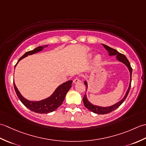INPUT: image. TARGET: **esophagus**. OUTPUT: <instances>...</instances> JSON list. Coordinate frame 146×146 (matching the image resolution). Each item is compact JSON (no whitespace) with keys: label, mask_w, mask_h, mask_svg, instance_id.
Instances as JSON below:
<instances>
[{"label":"esophagus","mask_w":146,"mask_h":146,"mask_svg":"<svg viewBox=\"0 0 146 146\" xmlns=\"http://www.w3.org/2000/svg\"><path fill=\"white\" fill-rule=\"evenodd\" d=\"M79 82H80V80L78 78H76L74 79V80H73V83H75V84H76V83H79Z\"/></svg>","instance_id":"esophagus-1"}]
</instances>
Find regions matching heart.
<instances>
[{
  "label": "heart",
  "instance_id": "heart-1",
  "mask_svg": "<svg viewBox=\"0 0 146 146\" xmlns=\"http://www.w3.org/2000/svg\"><path fill=\"white\" fill-rule=\"evenodd\" d=\"M100 60H101V57H100V56L98 55V56H97L95 57V63H98L100 61Z\"/></svg>",
  "mask_w": 146,
  "mask_h": 146
}]
</instances>
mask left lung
<instances>
[{"label": "left lung", "instance_id": "obj_1", "mask_svg": "<svg viewBox=\"0 0 146 146\" xmlns=\"http://www.w3.org/2000/svg\"><path fill=\"white\" fill-rule=\"evenodd\" d=\"M102 45L104 46V47L107 49L108 51V53H109L110 56H116L117 60H119V61L122 62L123 64H125L127 66L128 69L130 71V75H131V80H130V84L128 88L126 94L125 95V97H123L122 100L119 101L118 103L115 104L113 105H111V106L110 107H98L97 106V105H92L91 103H90L89 101L87 100V98H86V95H85L84 97L83 98V104H84L85 107L86 108H87L88 110L92 111V112L97 113V114H107L111 112V111H113L114 110H115L116 108L119 107L120 105L122 104L124 100L126 99L129 93L130 89H131V82H132V68L131 66V64H130L129 60H127V58H126L125 56L123 54L120 53L119 52H118L116 49L111 48L109 46H108L105 44H102ZM85 84L86 85V90H87L88 88V85L87 83H86V81H85Z\"/></svg>", "mask_w": 146, "mask_h": 146}]
</instances>
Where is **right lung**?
<instances>
[{
  "mask_svg": "<svg viewBox=\"0 0 146 146\" xmlns=\"http://www.w3.org/2000/svg\"><path fill=\"white\" fill-rule=\"evenodd\" d=\"M46 46H48V45L44 46H39V47L35 48L32 51L26 52L23 56L19 58L18 62L21 60L22 59L27 56L28 55L33 54L35 53H36V52L42 51L43 48L46 47ZM18 62L17 64L18 63ZM16 64L15 65V66H16ZM71 85H72V80L66 82L65 83H63V84L59 86L56 89V90L54 92L53 94H52L51 97L41 101L33 102L27 100V99L24 98L23 96L21 95L14 82V86L15 93H16L17 97L19 98L21 102L25 105L27 108H28L29 110L38 113H48L54 111L56 109H57V108L62 104V103H63L64 99L65 98V97H66L67 92L69 91V90L71 88Z\"/></svg>",
  "mask_w": 146,
  "mask_h": 146,
  "instance_id": "add662e5",
  "label": "right lung"
}]
</instances>
